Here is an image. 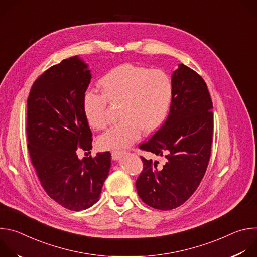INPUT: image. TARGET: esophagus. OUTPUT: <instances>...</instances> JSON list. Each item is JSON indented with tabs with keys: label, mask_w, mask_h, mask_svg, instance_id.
Masks as SVG:
<instances>
[{
	"label": "esophagus",
	"mask_w": 257,
	"mask_h": 257,
	"mask_svg": "<svg viewBox=\"0 0 257 257\" xmlns=\"http://www.w3.org/2000/svg\"><path fill=\"white\" fill-rule=\"evenodd\" d=\"M123 154H125V152L120 151V150H118V151H113V152H112V159L115 160V161H117V160H119V159L123 156Z\"/></svg>",
	"instance_id": "34e87169"
}]
</instances>
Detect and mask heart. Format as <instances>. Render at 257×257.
Returning a JSON list of instances; mask_svg holds the SVG:
<instances>
[{
  "instance_id": "obj_1",
  "label": "heart",
  "mask_w": 257,
  "mask_h": 257,
  "mask_svg": "<svg viewBox=\"0 0 257 257\" xmlns=\"http://www.w3.org/2000/svg\"><path fill=\"white\" fill-rule=\"evenodd\" d=\"M101 93L86 90L83 111L94 130H103L109 120L107 103L120 105L117 125L99 136L97 144L102 150L125 148L135 142L141 131L151 134L165 121L173 100L174 87L164 70L123 64L99 79Z\"/></svg>"
}]
</instances>
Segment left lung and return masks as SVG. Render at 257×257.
Here are the masks:
<instances>
[{
	"mask_svg": "<svg viewBox=\"0 0 257 257\" xmlns=\"http://www.w3.org/2000/svg\"><path fill=\"white\" fill-rule=\"evenodd\" d=\"M173 100L166 122L139 149L165 157L163 167L142 157L143 170L136 189L148 205L170 210L195 192L205 174L211 152L212 101L202 77L180 64L173 72Z\"/></svg>",
	"mask_w": 257,
	"mask_h": 257,
	"instance_id": "obj_1",
	"label": "left lung"
}]
</instances>
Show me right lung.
<instances>
[{
	"mask_svg": "<svg viewBox=\"0 0 257 257\" xmlns=\"http://www.w3.org/2000/svg\"><path fill=\"white\" fill-rule=\"evenodd\" d=\"M90 79L88 66L72 57L44 72L27 98V149L36 175L52 199L74 211L98 201L111 168L108 152L82 160L77 156L79 149H92L83 111Z\"/></svg>",
	"mask_w": 257,
	"mask_h": 257,
	"instance_id": "right-lung-1",
	"label": "right lung"
}]
</instances>
